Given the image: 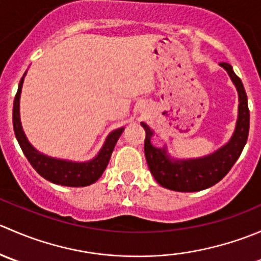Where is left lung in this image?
Here are the masks:
<instances>
[{"mask_svg": "<svg viewBox=\"0 0 261 261\" xmlns=\"http://www.w3.org/2000/svg\"><path fill=\"white\" fill-rule=\"evenodd\" d=\"M227 72L239 94L238 120L230 140L208 155L189 159H178L172 156L167 145L158 147L152 145L154 131L141 122L145 130L144 151L152 177L162 187L177 192H198L218 183L232 168L243 152L247 141L250 126V114L247 107L246 92L243 82L235 74L228 63H220Z\"/></svg>", "mask_w": 261, "mask_h": 261, "instance_id": "left-lung-1", "label": "left lung"}]
</instances>
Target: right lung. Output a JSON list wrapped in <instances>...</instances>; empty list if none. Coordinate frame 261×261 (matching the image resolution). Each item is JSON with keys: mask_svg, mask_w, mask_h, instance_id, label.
<instances>
[{"mask_svg": "<svg viewBox=\"0 0 261 261\" xmlns=\"http://www.w3.org/2000/svg\"><path fill=\"white\" fill-rule=\"evenodd\" d=\"M26 72L23 73L20 83H18L17 93L14 101V112H12V122H14V131L16 139L22 149L23 154L28 158L34 169L46 180L51 183L60 184L65 187H86L94 183L103 174L105 169L110 162L112 151H114L116 143L125 127L116 128L107 135L103 145L94 158L87 162H74V160L59 159L49 155L43 154L38 149L33 146V144L28 140L23 133L22 125L20 118V97L22 89L23 78Z\"/></svg>", "mask_w": 261, "mask_h": 261, "instance_id": "add662e5", "label": "right lung"}]
</instances>
